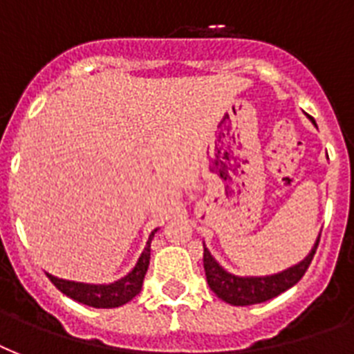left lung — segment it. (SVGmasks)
Here are the masks:
<instances>
[{
    "label": "left lung",
    "instance_id": "1",
    "mask_svg": "<svg viewBox=\"0 0 354 354\" xmlns=\"http://www.w3.org/2000/svg\"><path fill=\"white\" fill-rule=\"evenodd\" d=\"M319 244V235L314 242L313 250L301 263L294 264L290 268L283 270L279 274L263 275V277H241V275L230 274L216 259L211 255V252L204 246V270L207 277V285L222 301L235 305V307H246V305H255V303L268 301L272 297L279 296L285 290L292 288L297 281L301 279L307 272L308 264L313 263L314 253Z\"/></svg>",
    "mask_w": 354,
    "mask_h": 354
}]
</instances>
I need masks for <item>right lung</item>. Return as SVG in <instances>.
I'll return each mask as SVG.
<instances>
[{"label":"right lung","mask_w":354,"mask_h":354,"mask_svg":"<svg viewBox=\"0 0 354 354\" xmlns=\"http://www.w3.org/2000/svg\"><path fill=\"white\" fill-rule=\"evenodd\" d=\"M158 230L150 233L147 246H145L141 257L138 259V263L132 268V272H128L124 277L113 281L110 285H90V283H77V281H68L55 277V275L47 274V277L51 279V283L57 286L58 290L66 294L68 297L75 299V301L88 305V307L95 308H115L121 307L124 303L138 296L143 286V279L147 270H149L150 263V242L152 236Z\"/></svg>","instance_id":"obj_1"}]
</instances>
